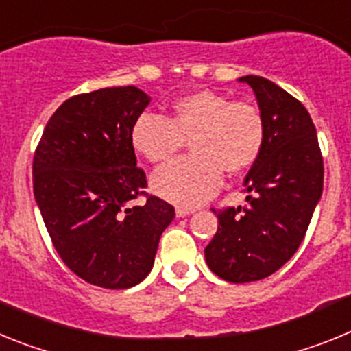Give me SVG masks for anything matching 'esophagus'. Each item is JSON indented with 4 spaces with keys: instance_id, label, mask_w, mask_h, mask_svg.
<instances>
[{
    "instance_id": "esophagus-1",
    "label": "esophagus",
    "mask_w": 351,
    "mask_h": 351,
    "mask_svg": "<svg viewBox=\"0 0 351 351\" xmlns=\"http://www.w3.org/2000/svg\"><path fill=\"white\" fill-rule=\"evenodd\" d=\"M195 209H188V207H178L176 209V214H178V218H186V216H190L193 214Z\"/></svg>"
}]
</instances>
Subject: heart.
<instances>
[{
	"label": "heart",
	"instance_id": "obj_1",
	"mask_svg": "<svg viewBox=\"0 0 351 351\" xmlns=\"http://www.w3.org/2000/svg\"><path fill=\"white\" fill-rule=\"evenodd\" d=\"M265 135V119L256 105L200 89L173 101L169 117L138 116L130 141L151 163L169 161L190 141L193 154L156 170L151 186L169 202L197 207L219 190L223 170L237 176L255 165Z\"/></svg>",
	"mask_w": 351,
	"mask_h": 351
}]
</instances>
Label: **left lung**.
I'll list each match as a JSON object with an SVG mask.
<instances>
[{
	"mask_svg": "<svg viewBox=\"0 0 351 351\" xmlns=\"http://www.w3.org/2000/svg\"><path fill=\"white\" fill-rule=\"evenodd\" d=\"M239 80L255 93L267 135L244 179L247 206L218 210L206 262L221 280L250 283L274 274L299 250L324 190V158L311 116L297 98L263 77Z\"/></svg>",
	"mask_w": 351,
	"mask_h": 351,
	"instance_id": "left-lung-1",
	"label": "left lung"
}]
</instances>
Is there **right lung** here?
I'll return each instance as SVG.
<instances>
[{
	"label": "right lung",
	"instance_id": "obj_1",
	"mask_svg": "<svg viewBox=\"0 0 351 351\" xmlns=\"http://www.w3.org/2000/svg\"><path fill=\"white\" fill-rule=\"evenodd\" d=\"M151 98L135 86L71 96L33 158V191L58 255L84 281L108 290L141 283L176 210L145 195L130 132Z\"/></svg>",
	"mask_w": 351,
	"mask_h": 351
}]
</instances>
